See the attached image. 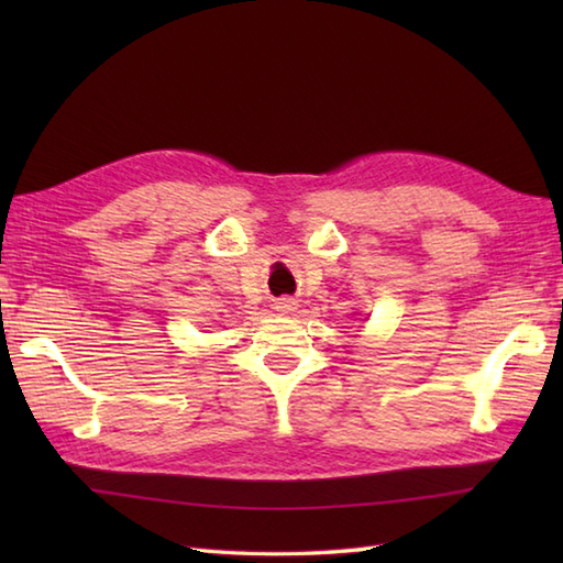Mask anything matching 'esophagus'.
<instances>
[{
  "mask_svg": "<svg viewBox=\"0 0 563 563\" xmlns=\"http://www.w3.org/2000/svg\"><path fill=\"white\" fill-rule=\"evenodd\" d=\"M295 307H297V302L292 300V297H280V300L275 302V309H278V312H285V314L292 312Z\"/></svg>",
  "mask_w": 563,
  "mask_h": 563,
  "instance_id": "obj_1",
  "label": "esophagus"
}]
</instances>
